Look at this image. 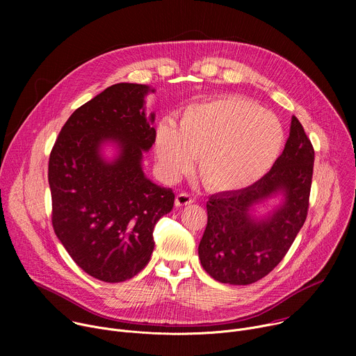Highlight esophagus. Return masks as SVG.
Segmentation results:
<instances>
[{
    "label": "esophagus",
    "mask_w": 356,
    "mask_h": 356,
    "mask_svg": "<svg viewBox=\"0 0 356 356\" xmlns=\"http://www.w3.org/2000/svg\"><path fill=\"white\" fill-rule=\"evenodd\" d=\"M191 202H194V198H193L190 194H187V193H179V194L176 195V200H175L176 207L188 206V204H191Z\"/></svg>",
    "instance_id": "1"
}]
</instances>
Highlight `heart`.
<instances>
[{"label":"heart","instance_id":"1","mask_svg":"<svg viewBox=\"0 0 356 356\" xmlns=\"http://www.w3.org/2000/svg\"><path fill=\"white\" fill-rule=\"evenodd\" d=\"M279 118L250 99L224 95L187 107L175 128L162 122L155 152L163 175L176 179L200 158L198 173L209 188L232 193L261 180L283 145Z\"/></svg>","mask_w":356,"mask_h":356}]
</instances>
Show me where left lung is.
<instances>
[{
  "instance_id": "1",
  "label": "left lung",
  "mask_w": 356,
  "mask_h": 356,
  "mask_svg": "<svg viewBox=\"0 0 356 356\" xmlns=\"http://www.w3.org/2000/svg\"><path fill=\"white\" fill-rule=\"evenodd\" d=\"M313 168V145L300 121L291 117L282 155L261 180L210 197L198 258L211 277L250 284L279 265L307 218ZM276 195H282V202L273 212L262 219L251 214L257 204Z\"/></svg>"
}]
</instances>
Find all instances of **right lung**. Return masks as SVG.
<instances>
[{
  "mask_svg": "<svg viewBox=\"0 0 356 356\" xmlns=\"http://www.w3.org/2000/svg\"><path fill=\"white\" fill-rule=\"evenodd\" d=\"M145 84L118 83L77 108L49 158L52 224L72 259L90 276L125 282L149 262L154 228L175 202L172 188L150 181L142 154L155 143V114L145 115ZM119 155L106 161L102 145Z\"/></svg>",
  "mask_w": 356,
  "mask_h": 356,
  "instance_id": "1",
  "label": "right lung"
}]
</instances>
